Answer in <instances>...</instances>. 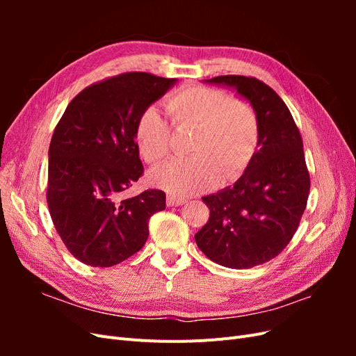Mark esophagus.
I'll return each instance as SVG.
<instances>
[{
    "mask_svg": "<svg viewBox=\"0 0 356 356\" xmlns=\"http://www.w3.org/2000/svg\"><path fill=\"white\" fill-rule=\"evenodd\" d=\"M166 203H168V207H181V204L186 203V199H181V197L170 195V196H168Z\"/></svg>",
    "mask_w": 356,
    "mask_h": 356,
    "instance_id": "esophagus-1",
    "label": "esophagus"
}]
</instances>
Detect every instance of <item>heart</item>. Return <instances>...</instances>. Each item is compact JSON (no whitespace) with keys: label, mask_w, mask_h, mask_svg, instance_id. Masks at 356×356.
<instances>
[{"label":"heart","mask_w":356,"mask_h":356,"mask_svg":"<svg viewBox=\"0 0 356 356\" xmlns=\"http://www.w3.org/2000/svg\"><path fill=\"white\" fill-rule=\"evenodd\" d=\"M166 110L177 129H195L190 159H177L149 170L153 186L172 195L190 196L209 190L221 177H241L254 157L258 120L252 106L229 93L204 86H187L166 99ZM135 141L147 163H159L170 149V131L156 106L138 117Z\"/></svg>","instance_id":"heart-1"}]
</instances>
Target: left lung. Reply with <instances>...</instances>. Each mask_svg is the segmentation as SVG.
Masks as SVG:
<instances>
[{
  "mask_svg": "<svg viewBox=\"0 0 356 356\" xmlns=\"http://www.w3.org/2000/svg\"><path fill=\"white\" fill-rule=\"evenodd\" d=\"M203 81L234 90L252 106L258 143L233 186L202 197L209 220L195 239L213 263L251 268L282 252L306 209L310 178L303 141L285 102L263 81L243 75Z\"/></svg>",
  "mask_w": 356,
  "mask_h": 356,
  "instance_id": "1",
  "label": "left lung"
}]
</instances>
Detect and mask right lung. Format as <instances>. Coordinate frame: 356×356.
<instances>
[{
  "instance_id": "1",
  "label": "right lung",
  "mask_w": 356,
  "mask_h": 356,
  "mask_svg": "<svg viewBox=\"0 0 356 356\" xmlns=\"http://www.w3.org/2000/svg\"><path fill=\"white\" fill-rule=\"evenodd\" d=\"M177 79L127 72L86 88L67 106L49 147L47 204L62 242L81 263L111 267L148 239V220L166 208L161 190L122 193L143 175L135 141L141 113Z\"/></svg>"
}]
</instances>
